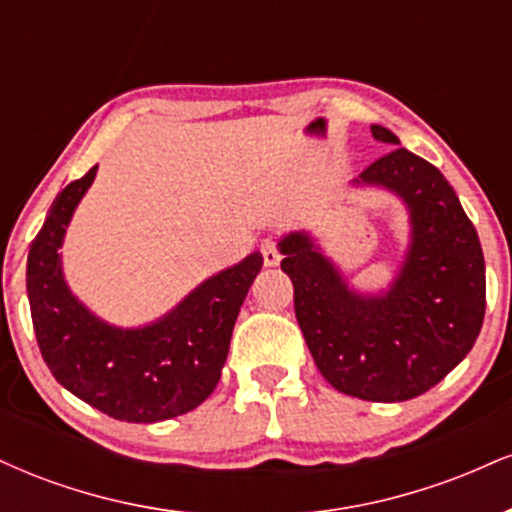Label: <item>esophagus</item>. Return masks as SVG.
Returning a JSON list of instances; mask_svg holds the SVG:
<instances>
[{
	"label": "esophagus",
	"instance_id": "esophagus-1",
	"mask_svg": "<svg viewBox=\"0 0 512 512\" xmlns=\"http://www.w3.org/2000/svg\"><path fill=\"white\" fill-rule=\"evenodd\" d=\"M260 250H262L264 264H267V267H276V264L281 262L279 245H276V240H274V238H264V240H262V245H260Z\"/></svg>",
	"mask_w": 512,
	"mask_h": 512
}]
</instances>
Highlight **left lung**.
<instances>
[{"mask_svg": "<svg viewBox=\"0 0 512 512\" xmlns=\"http://www.w3.org/2000/svg\"><path fill=\"white\" fill-rule=\"evenodd\" d=\"M378 142L399 144L370 125ZM404 199L411 243L385 293L349 289L305 233L279 243L293 308L315 366L334 390L368 402H404L438 385L472 351L486 310L477 228L436 166L392 146L356 178Z\"/></svg>", "mask_w": 512, "mask_h": 512, "instance_id": "1", "label": "left lung"}]
</instances>
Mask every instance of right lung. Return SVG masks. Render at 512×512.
<instances>
[{"mask_svg": "<svg viewBox=\"0 0 512 512\" xmlns=\"http://www.w3.org/2000/svg\"><path fill=\"white\" fill-rule=\"evenodd\" d=\"M96 170L55 197L31 243L26 289L35 339L57 383L103 414L129 424L173 419L199 407L219 383L233 325L260 274L262 255L252 252L211 276L178 308L139 330L98 320L64 284L57 252Z\"/></svg>", "mask_w": 512, "mask_h": 512, "instance_id": "right-lung-1", "label": "right lung"}]
</instances>
